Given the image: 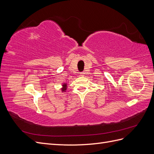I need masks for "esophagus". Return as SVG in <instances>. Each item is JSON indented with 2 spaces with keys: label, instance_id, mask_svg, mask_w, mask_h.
<instances>
[{
  "label": "esophagus",
  "instance_id": "obj_1",
  "mask_svg": "<svg viewBox=\"0 0 154 154\" xmlns=\"http://www.w3.org/2000/svg\"><path fill=\"white\" fill-rule=\"evenodd\" d=\"M84 74H85V72H80V76H84Z\"/></svg>",
  "mask_w": 154,
  "mask_h": 154
}]
</instances>
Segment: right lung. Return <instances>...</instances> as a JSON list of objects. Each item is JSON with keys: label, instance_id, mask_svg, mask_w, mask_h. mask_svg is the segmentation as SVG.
Listing matches in <instances>:
<instances>
[{"label": "right lung", "instance_id": "obj_1", "mask_svg": "<svg viewBox=\"0 0 154 154\" xmlns=\"http://www.w3.org/2000/svg\"><path fill=\"white\" fill-rule=\"evenodd\" d=\"M62 86H63V87L62 88V91L65 92L67 89V84H66V83H63Z\"/></svg>", "mask_w": 154, "mask_h": 154}]
</instances>
